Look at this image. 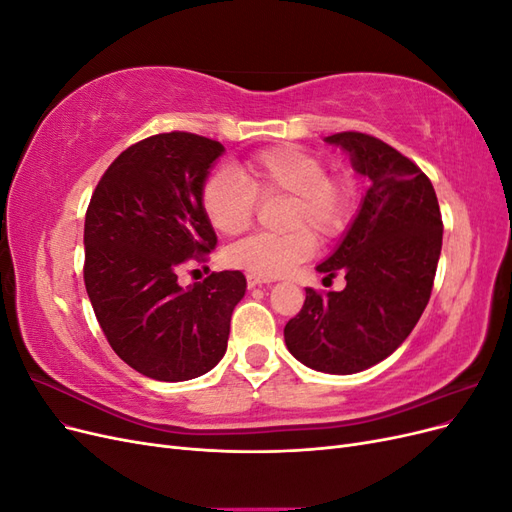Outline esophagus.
<instances>
[{
    "label": "esophagus",
    "instance_id": "1",
    "mask_svg": "<svg viewBox=\"0 0 512 512\" xmlns=\"http://www.w3.org/2000/svg\"><path fill=\"white\" fill-rule=\"evenodd\" d=\"M262 284H271L269 277H260V275H254V273H247V288H256V286H262Z\"/></svg>",
    "mask_w": 512,
    "mask_h": 512
}]
</instances>
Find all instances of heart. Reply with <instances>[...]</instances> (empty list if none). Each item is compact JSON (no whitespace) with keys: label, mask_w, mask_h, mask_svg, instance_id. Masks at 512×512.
Masks as SVG:
<instances>
[{"label":"heart","mask_w":512,"mask_h":512,"mask_svg":"<svg viewBox=\"0 0 512 512\" xmlns=\"http://www.w3.org/2000/svg\"><path fill=\"white\" fill-rule=\"evenodd\" d=\"M239 174L215 170L200 188V209L209 226L226 237L250 228L256 196H288L282 235H252L226 250L230 267L260 277H280L316 250L320 239H333L352 215L350 183L329 177V168L314 153L297 145L262 149L241 164Z\"/></svg>","instance_id":"b5f03b06"}]
</instances>
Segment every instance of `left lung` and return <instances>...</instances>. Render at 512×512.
Instances as JSON below:
<instances>
[{"instance_id": "obj_1", "label": "left lung", "mask_w": 512, "mask_h": 512, "mask_svg": "<svg viewBox=\"0 0 512 512\" xmlns=\"http://www.w3.org/2000/svg\"><path fill=\"white\" fill-rule=\"evenodd\" d=\"M324 141L348 153L369 188L337 250L316 267L324 280L346 273V288H305L284 339L307 367L356 374L393 354L425 312L442 250V215L429 177L380 138L339 132Z\"/></svg>"}]
</instances>
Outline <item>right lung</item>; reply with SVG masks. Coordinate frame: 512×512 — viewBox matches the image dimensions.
Returning a JSON list of instances; mask_svg holds the SVG:
<instances>
[{
    "label": "right lung",
    "mask_w": 512,
    "mask_h": 512,
    "mask_svg": "<svg viewBox=\"0 0 512 512\" xmlns=\"http://www.w3.org/2000/svg\"><path fill=\"white\" fill-rule=\"evenodd\" d=\"M224 145L190 132L149 136L106 168L85 215V288L121 361L138 374L181 382L222 361L230 316L245 294L241 271L181 288L188 260L218 237L200 188Z\"/></svg>",
    "instance_id": "add662e5"
}]
</instances>
